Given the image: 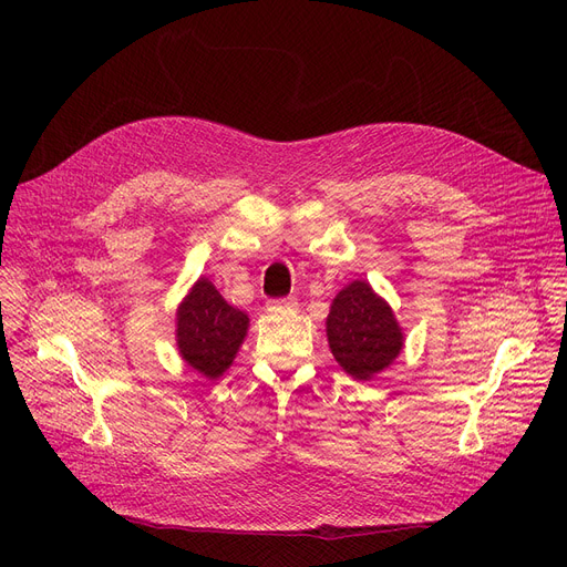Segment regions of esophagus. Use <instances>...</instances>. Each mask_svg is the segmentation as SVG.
<instances>
[{
  "label": "esophagus",
  "mask_w": 567,
  "mask_h": 567,
  "mask_svg": "<svg viewBox=\"0 0 567 567\" xmlns=\"http://www.w3.org/2000/svg\"><path fill=\"white\" fill-rule=\"evenodd\" d=\"M296 299H276V301H268L266 310L268 312H285V310H296Z\"/></svg>",
  "instance_id": "obj_1"
}]
</instances>
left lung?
I'll list each match as a JSON object with an SVG mask.
<instances>
[{"mask_svg": "<svg viewBox=\"0 0 567 567\" xmlns=\"http://www.w3.org/2000/svg\"><path fill=\"white\" fill-rule=\"evenodd\" d=\"M326 338L338 365L355 381L374 379L404 349L393 308L368 280H351L338 291L326 317Z\"/></svg>", "mask_w": 567, "mask_h": 567, "instance_id": "obj_1", "label": "left lung"}]
</instances>
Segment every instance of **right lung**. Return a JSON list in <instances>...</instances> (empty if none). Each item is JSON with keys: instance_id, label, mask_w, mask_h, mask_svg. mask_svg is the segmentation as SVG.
<instances>
[{"instance_id": "add662e5", "label": "right lung", "mask_w": 567, "mask_h": 567, "mask_svg": "<svg viewBox=\"0 0 567 567\" xmlns=\"http://www.w3.org/2000/svg\"><path fill=\"white\" fill-rule=\"evenodd\" d=\"M250 319L231 308L208 278H199L176 308V349L206 379L223 377L248 336Z\"/></svg>"}]
</instances>
